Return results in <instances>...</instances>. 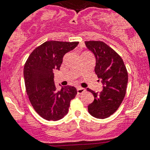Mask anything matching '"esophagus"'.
<instances>
[{"label": "esophagus", "mask_w": 150, "mask_h": 150, "mask_svg": "<svg viewBox=\"0 0 150 150\" xmlns=\"http://www.w3.org/2000/svg\"><path fill=\"white\" fill-rule=\"evenodd\" d=\"M84 92H85V89H83V88L79 87L77 89V92H78V94H82V93H83Z\"/></svg>", "instance_id": "1"}]
</instances>
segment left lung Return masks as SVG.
<instances>
[{
  "instance_id": "obj_1",
  "label": "left lung",
  "mask_w": 150,
  "mask_h": 150,
  "mask_svg": "<svg viewBox=\"0 0 150 150\" xmlns=\"http://www.w3.org/2000/svg\"><path fill=\"white\" fill-rule=\"evenodd\" d=\"M86 46L94 53L96 59L95 72L103 83V90L95 92L94 101L88 106V111L97 118H107L118 109L125 97L128 73L123 59L107 43L100 40L85 41Z\"/></svg>"
}]
</instances>
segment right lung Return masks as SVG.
Listing matches in <instances>:
<instances>
[{
	"label": "right lung",
	"instance_id": "obj_1",
	"mask_svg": "<svg viewBox=\"0 0 150 150\" xmlns=\"http://www.w3.org/2000/svg\"><path fill=\"white\" fill-rule=\"evenodd\" d=\"M78 43L46 41L32 52L25 63L23 75L29 101L36 112L47 121L63 118L68 113L71 100L77 95L74 86L57 89L54 71L59 70L64 54Z\"/></svg>",
	"mask_w": 150,
	"mask_h": 150
}]
</instances>
